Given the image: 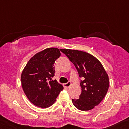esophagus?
Wrapping results in <instances>:
<instances>
[{"label":"esophagus","mask_w":129,"mask_h":129,"mask_svg":"<svg viewBox=\"0 0 129 129\" xmlns=\"http://www.w3.org/2000/svg\"><path fill=\"white\" fill-rule=\"evenodd\" d=\"M71 84H71V82H67L66 84H63V86H64V87H66V88H69L70 86H71Z\"/></svg>","instance_id":"34e87169"}]
</instances>
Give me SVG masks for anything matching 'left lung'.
I'll return each instance as SVG.
<instances>
[{"instance_id": "left-lung-1", "label": "left lung", "mask_w": 129, "mask_h": 129, "mask_svg": "<svg viewBox=\"0 0 129 129\" xmlns=\"http://www.w3.org/2000/svg\"><path fill=\"white\" fill-rule=\"evenodd\" d=\"M77 70L82 93L79 99H72L73 104L80 110H89L99 104L109 89V77L97 58L85 52L60 49Z\"/></svg>"}]
</instances>
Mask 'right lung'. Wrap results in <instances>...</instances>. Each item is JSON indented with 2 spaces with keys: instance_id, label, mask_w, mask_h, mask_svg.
Returning <instances> with one entry per match:
<instances>
[{
  "instance_id": "1",
  "label": "right lung",
  "mask_w": 129,
  "mask_h": 129,
  "mask_svg": "<svg viewBox=\"0 0 129 129\" xmlns=\"http://www.w3.org/2000/svg\"><path fill=\"white\" fill-rule=\"evenodd\" d=\"M60 56L57 48H48L30 59L21 74V82L25 94L33 104L42 108L51 106L56 101L63 86L54 76L55 61Z\"/></svg>"
}]
</instances>
